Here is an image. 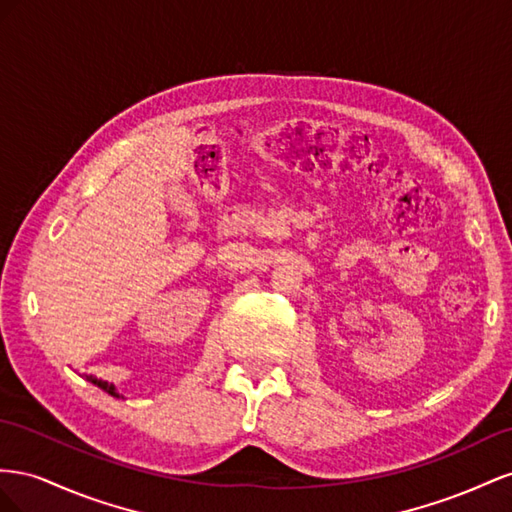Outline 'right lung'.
Segmentation results:
<instances>
[{
    "instance_id": "1",
    "label": "right lung",
    "mask_w": 512,
    "mask_h": 512,
    "mask_svg": "<svg viewBox=\"0 0 512 512\" xmlns=\"http://www.w3.org/2000/svg\"><path fill=\"white\" fill-rule=\"evenodd\" d=\"M85 379H87V382L96 384L98 388H102V390H105V392H109L111 397H120V392L115 390V386H113V384H109V382H102V379H98V377H92V375H85Z\"/></svg>"
}]
</instances>
